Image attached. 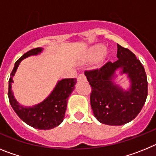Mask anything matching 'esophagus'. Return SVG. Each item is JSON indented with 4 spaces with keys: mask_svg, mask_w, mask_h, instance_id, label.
Returning <instances> with one entry per match:
<instances>
[{
    "mask_svg": "<svg viewBox=\"0 0 156 156\" xmlns=\"http://www.w3.org/2000/svg\"><path fill=\"white\" fill-rule=\"evenodd\" d=\"M87 80L86 76H85L84 74H80L77 77V81H85Z\"/></svg>",
    "mask_w": 156,
    "mask_h": 156,
    "instance_id": "34e87169",
    "label": "esophagus"
}]
</instances>
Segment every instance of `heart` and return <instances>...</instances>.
<instances>
[{
  "instance_id": "1",
  "label": "heart",
  "mask_w": 156,
  "mask_h": 156,
  "mask_svg": "<svg viewBox=\"0 0 156 156\" xmlns=\"http://www.w3.org/2000/svg\"><path fill=\"white\" fill-rule=\"evenodd\" d=\"M107 51H105V48L104 45L96 44L87 51L85 55L86 62H94L100 58L101 60H105L107 57Z\"/></svg>"
}]
</instances>
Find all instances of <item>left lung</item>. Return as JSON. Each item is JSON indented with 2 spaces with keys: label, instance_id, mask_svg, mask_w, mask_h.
I'll list each match as a JSON object with an SVG mask.
<instances>
[{
  "label": "left lung",
  "instance_id": "1",
  "mask_svg": "<svg viewBox=\"0 0 156 156\" xmlns=\"http://www.w3.org/2000/svg\"><path fill=\"white\" fill-rule=\"evenodd\" d=\"M117 58L108 62L100 69L86 70L92 90L90 105L95 118L100 122L120 126L133 120L143 108L148 96V81L144 66L132 51L117 44ZM122 68L132 81L128 92L115 84L112 79L115 71Z\"/></svg>",
  "mask_w": 156,
  "mask_h": 156
}]
</instances>
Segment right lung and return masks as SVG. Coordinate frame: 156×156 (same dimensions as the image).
I'll return each instance as SVG.
<instances>
[{
  "label": "right lung",
  "mask_w": 156,
  "mask_h": 156,
  "mask_svg": "<svg viewBox=\"0 0 156 156\" xmlns=\"http://www.w3.org/2000/svg\"><path fill=\"white\" fill-rule=\"evenodd\" d=\"M42 51V48H37L25 53L15 63L11 73L8 85V98L14 111L18 116L29 126L39 129H50L58 126L63 121L66 113L67 101L69 95L75 88L76 78L64 79L59 81L48 98L43 102L33 107H23L14 98L12 92V78L16 73L20 62L30 55H35Z\"/></svg>",
  "instance_id": "add662e5"
}]
</instances>
